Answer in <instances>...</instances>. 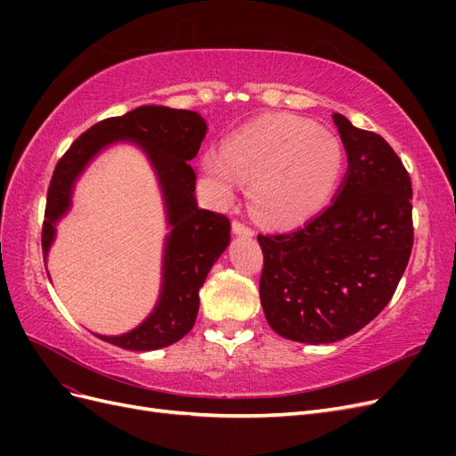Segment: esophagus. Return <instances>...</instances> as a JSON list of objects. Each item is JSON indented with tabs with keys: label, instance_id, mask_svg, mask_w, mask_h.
Listing matches in <instances>:
<instances>
[{
	"label": "esophagus",
	"instance_id": "obj_1",
	"mask_svg": "<svg viewBox=\"0 0 456 456\" xmlns=\"http://www.w3.org/2000/svg\"><path fill=\"white\" fill-rule=\"evenodd\" d=\"M232 232H233V236H245V238L253 236V230L247 228L241 223H238V220H233V223H232Z\"/></svg>",
	"mask_w": 456,
	"mask_h": 456
}]
</instances>
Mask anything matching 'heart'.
<instances>
[{
	"label": "heart",
	"mask_w": 456,
	"mask_h": 456,
	"mask_svg": "<svg viewBox=\"0 0 456 456\" xmlns=\"http://www.w3.org/2000/svg\"><path fill=\"white\" fill-rule=\"evenodd\" d=\"M344 167V150L333 133L289 114L260 118L228 139L224 150H207L201 171L216 205L251 184L253 213L273 228H297L320 213L333 196Z\"/></svg>",
	"instance_id": "obj_1"
}]
</instances>
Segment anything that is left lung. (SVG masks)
<instances>
[{
	"mask_svg": "<svg viewBox=\"0 0 456 456\" xmlns=\"http://www.w3.org/2000/svg\"><path fill=\"white\" fill-rule=\"evenodd\" d=\"M348 169L325 211L293 233L258 236L260 302L283 338L330 344L388 305L412 249L411 178L380 134L333 114Z\"/></svg>",
	"mask_w": 456,
	"mask_h": 456,
	"instance_id": "obj_1",
	"label": "left lung"
}]
</instances>
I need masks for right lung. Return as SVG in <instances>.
Listing matches in <instances>:
<instances>
[{
	"label": "right lung",
	"mask_w": 456,
	"mask_h": 456,
	"mask_svg": "<svg viewBox=\"0 0 456 456\" xmlns=\"http://www.w3.org/2000/svg\"><path fill=\"white\" fill-rule=\"evenodd\" d=\"M205 134L207 121L198 112L158 104L139 106L87 129L54 167L41 233L45 266L51 245L57 240V226L72 209L79 176L104 150L116 144L139 148L161 191L169 232L163 240L156 306L127 333L112 337L93 333L104 342L133 352L159 350L181 340L196 323L200 289L230 245V220L200 209L196 200V173L188 161L198 156Z\"/></svg>",
	"instance_id": "add662e5"
}]
</instances>
